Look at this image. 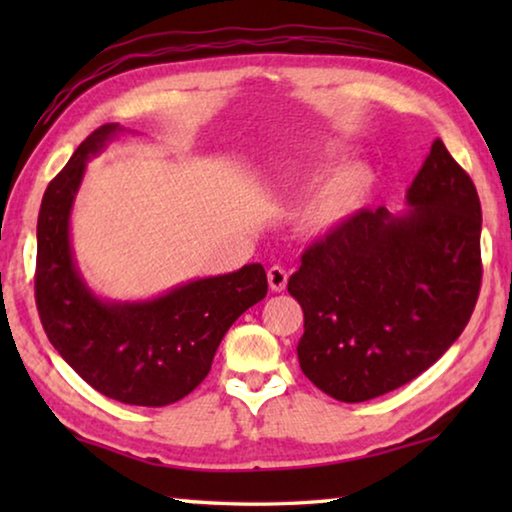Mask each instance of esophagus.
<instances>
[{
    "mask_svg": "<svg viewBox=\"0 0 512 512\" xmlns=\"http://www.w3.org/2000/svg\"><path fill=\"white\" fill-rule=\"evenodd\" d=\"M266 275H268V287H271V291L280 293V291L287 289L289 275H287V271H284L282 266H271V268H268Z\"/></svg>",
    "mask_w": 512,
    "mask_h": 512,
    "instance_id": "esophagus-1",
    "label": "esophagus"
}]
</instances>
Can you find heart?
Wrapping results in <instances>:
<instances>
[{
  "label": "heart",
  "instance_id": "heart-1",
  "mask_svg": "<svg viewBox=\"0 0 512 512\" xmlns=\"http://www.w3.org/2000/svg\"><path fill=\"white\" fill-rule=\"evenodd\" d=\"M341 155V149L332 142L314 146L309 151V162L327 164ZM375 185V176L366 164H345L336 169L314 196L309 198L305 210H302V225L314 235H323L350 221L354 214L361 212Z\"/></svg>",
  "mask_w": 512,
  "mask_h": 512
}]
</instances>
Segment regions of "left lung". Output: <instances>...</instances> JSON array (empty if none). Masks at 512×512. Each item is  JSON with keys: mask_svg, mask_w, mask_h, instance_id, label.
<instances>
[{"mask_svg": "<svg viewBox=\"0 0 512 512\" xmlns=\"http://www.w3.org/2000/svg\"><path fill=\"white\" fill-rule=\"evenodd\" d=\"M479 289V194L436 140L404 212L361 210L302 255L289 277L305 311L300 368L339 402L391 393L452 348Z\"/></svg>", "mask_w": 512, "mask_h": 512, "instance_id": "left-lung-1", "label": "left lung"}]
</instances>
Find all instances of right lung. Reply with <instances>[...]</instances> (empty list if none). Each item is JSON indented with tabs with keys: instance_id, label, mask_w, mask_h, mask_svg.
Masks as SVG:
<instances>
[{
	"instance_id": "obj_1",
	"label": "right lung",
	"mask_w": 512,
	"mask_h": 512,
	"mask_svg": "<svg viewBox=\"0 0 512 512\" xmlns=\"http://www.w3.org/2000/svg\"><path fill=\"white\" fill-rule=\"evenodd\" d=\"M119 133H126L119 124L97 128L42 196L36 302L47 339L94 391L133 406H167L201 384L225 332L266 298V271L246 264L149 300L97 296L74 257L72 207L90 158Z\"/></svg>"
}]
</instances>
